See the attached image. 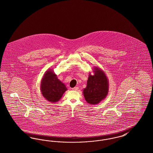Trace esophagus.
<instances>
[{
  "mask_svg": "<svg viewBox=\"0 0 153 153\" xmlns=\"http://www.w3.org/2000/svg\"><path fill=\"white\" fill-rule=\"evenodd\" d=\"M72 90H74V91H77V90H79V87H75L73 88Z\"/></svg>",
  "mask_w": 153,
  "mask_h": 153,
  "instance_id": "esophagus-1",
  "label": "esophagus"
}]
</instances>
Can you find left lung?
<instances>
[{
	"mask_svg": "<svg viewBox=\"0 0 153 153\" xmlns=\"http://www.w3.org/2000/svg\"><path fill=\"white\" fill-rule=\"evenodd\" d=\"M92 72L93 74L89 73L87 87L82 92L87 102L95 105L107 97L109 84L107 76L102 69L95 66Z\"/></svg>",
	"mask_w": 153,
	"mask_h": 153,
	"instance_id": "8db88e82",
	"label": "left lung"
}]
</instances>
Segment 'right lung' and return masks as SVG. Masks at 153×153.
Segmentation results:
<instances>
[{
    "instance_id": "add662e5",
    "label": "right lung",
    "mask_w": 153,
    "mask_h": 153,
    "mask_svg": "<svg viewBox=\"0 0 153 153\" xmlns=\"http://www.w3.org/2000/svg\"><path fill=\"white\" fill-rule=\"evenodd\" d=\"M67 90L66 85L58 79L51 69L45 71L40 84V91L45 99L53 103L57 102Z\"/></svg>"
}]
</instances>
